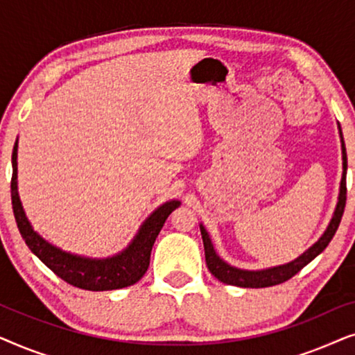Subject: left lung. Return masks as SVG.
<instances>
[{"label": "left lung", "mask_w": 355, "mask_h": 355, "mask_svg": "<svg viewBox=\"0 0 355 355\" xmlns=\"http://www.w3.org/2000/svg\"><path fill=\"white\" fill-rule=\"evenodd\" d=\"M339 125V124H338ZM339 135H341V147H343V178H341V187H339V197L336 208H334L333 218L329 221L327 231L323 232V236L315 242V244L304 252L302 255L297 257V259L289 261L286 265L273 266V268L266 270H241L236 268V266L227 265L225 260H221L218 254L213 249L211 239L208 236L205 227L200 225V232L203 239V247H205V261L210 273L215 276L218 281L225 284L231 286H239V288H268V286H276L284 283L293 278L294 275H297L300 270L304 268L305 265H309L315 257L322 254V252L327 249V245L331 242L334 232L338 231L339 223H341L344 207H346V173H347V155H346V147H344V139L341 132V125H339Z\"/></svg>", "instance_id": "left-lung-1"}]
</instances>
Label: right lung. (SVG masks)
Listing matches in <instances>:
<instances>
[{
	"label": "right lung",
	"instance_id": "right-lung-1",
	"mask_svg": "<svg viewBox=\"0 0 355 355\" xmlns=\"http://www.w3.org/2000/svg\"><path fill=\"white\" fill-rule=\"evenodd\" d=\"M11 198L17 227L28 249L61 279L85 291H113L137 283L148 270L152 247L164 221L181 205L179 200H171L158 207L144 221L132 242L118 255L108 259H87L69 254L43 239L27 220L17 192V140L12 150Z\"/></svg>",
	"mask_w": 355,
	"mask_h": 355
}]
</instances>
